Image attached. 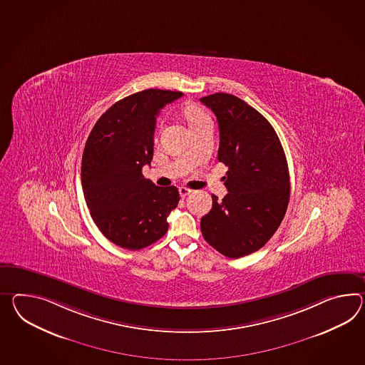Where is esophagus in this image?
I'll use <instances>...</instances> for the list:
<instances>
[{"instance_id": "1", "label": "esophagus", "mask_w": 365, "mask_h": 365, "mask_svg": "<svg viewBox=\"0 0 365 365\" xmlns=\"http://www.w3.org/2000/svg\"><path fill=\"white\" fill-rule=\"evenodd\" d=\"M192 191L190 190V188H187V187H179V194L182 197H186L187 195H190Z\"/></svg>"}]
</instances>
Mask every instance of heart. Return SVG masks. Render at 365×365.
I'll list each match as a JSON object with an SVG mask.
<instances>
[{
  "label": "heart",
  "instance_id": "heart-1",
  "mask_svg": "<svg viewBox=\"0 0 365 365\" xmlns=\"http://www.w3.org/2000/svg\"><path fill=\"white\" fill-rule=\"evenodd\" d=\"M185 116H186L187 121H188L191 128L210 120V117L207 116L205 110L202 108L195 106V104H187L185 107Z\"/></svg>",
  "mask_w": 365,
  "mask_h": 365
}]
</instances>
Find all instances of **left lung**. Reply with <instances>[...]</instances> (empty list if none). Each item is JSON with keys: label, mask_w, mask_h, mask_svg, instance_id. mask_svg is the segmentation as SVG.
<instances>
[{"label": "left lung", "mask_w": 365, "mask_h": 365, "mask_svg": "<svg viewBox=\"0 0 365 365\" xmlns=\"http://www.w3.org/2000/svg\"><path fill=\"white\" fill-rule=\"evenodd\" d=\"M217 118L219 162L228 166L222 200L200 220L205 240L225 257L240 258L262 248L284 219L290 178L276 130L244 100L230 93L200 98Z\"/></svg>", "instance_id": "obj_1"}]
</instances>
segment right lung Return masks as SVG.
<instances>
[{"mask_svg": "<svg viewBox=\"0 0 365 365\" xmlns=\"http://www.w3.org/2000/svg\"><path fill=\"white\" fill-rule=\"evenodd\" d=\"M182 92L145 89L115 103L89 134L81 160V186L98 230L121 248L138 250L168 232V216L178 205L175 186L143 178L150 165L160 109Z\"/></svg>", "mask_w": 365, "mask_h": 365, "instance_id": "obj_1", "label": "right lung"}]
</instances>
